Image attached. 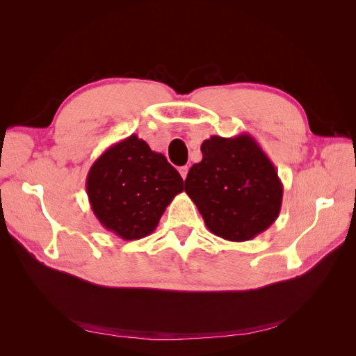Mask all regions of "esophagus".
Wrapping results in <instances>:
<instances>
[{
    "instance_id": "esophagus-1",
    "label": "esophagus",
    "mask_w": 356,
    "mask_h": 356,
    "mask_svg": "<svg viewBox=\"0 0 356 356\" xmlns=\"http://www.w3.org/2000/svg\"><path fill=\"white\" fill-rule=\"evenodd\" d=\"M179 174L182 177V179L187 178V174H188V166H181L179 168Z\"/></svg>"
}]
</instances>
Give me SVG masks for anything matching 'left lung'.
Returning a JSON list of instances; mask_svg holds the SVG:
<instances>
[{"label":"left lung","mask_w":356,"mask_h":356,"mask_svg":"<svg viewBox=\"0 0 356 356\" xmlns=\"http://www.w3.org/2000/svg\"><path fill=\"white\" fill-rule=\"evenodd\" d=\"M203 159L186 178V193L215 236L254 239L276 221L284 186L275 165L250 134L204 139Z\"/></svg>","instance_id":"8db88e82"}]
</instances>
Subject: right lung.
<instances>
[{
	"label": "right lung",
	"instance_id": "right-lung-1",
	"mask_svg": "<svg viewBox=\"0 0 356 356\" xmlns=\"http://www.w3.org/2000/svg\"><path fill=\"white\" fill-rule=\"evenodd\" d=\"M182 190L184 181L178 170L136 135L106 148L86 179L95 217L124 241L153 233L168 204Z\"/></svg>",
	"mask_w": 356,
	"mask_h": 356
}]
</instances>
